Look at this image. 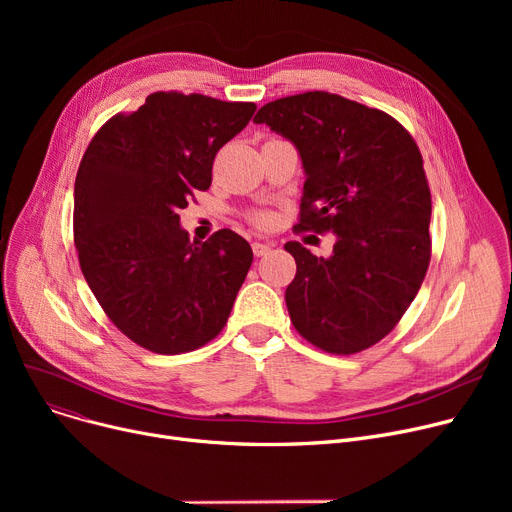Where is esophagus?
<instances>
[{
	"label": "esophagus",
	"mask_w": 512,
	"mask_h": 512,
	"mask_svg": "<svg viewBox=\"0 0 512 512\" xmlns=\"http://www.w3.org/2000/svg\"><path fill=\"white\" fill-rule=\"evenodd\" d=\"M272 247H274V242H261V240H255L253 242V253L257 255V257H263V255H267L272 251Z\"/></svg>",
	"instance_id": "obj_1"
}]
</instances>
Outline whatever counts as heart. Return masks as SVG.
<instances>
[{"label": "heart", "mask_w": 512, "mask_h": 512, "mask_svg": "<svg viewBox=\"0 0 512 512\" xmlns=\"http://www.w3.org/2000/svg\"><path fill=\"white\" fill-rule=\"evenodd\" d=\"M257 222H259V224H265V222H267V215H265V213L257 215Z\"/></svg>", "instance_id": "obj_1"}]
</instances>
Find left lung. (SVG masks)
Here are the masks:
<instances>
[{"mask_svg":"<svg viewBox=\"0 0 512 512\" xmlns=\"http://www.w3.org/2000/svg\"><path fill=\"white\" fill-rule=\"evenodd\" d=\"M253 122L299 151L297 230L336 236L330 257L284 245L297 261L286 288L292 324L328 353H359L398 324L427 272L432 195L421 153L388 114L324 91L276 99Z\"/></svg>","mask_w":512,"mask_h":512,"instance_id":"8db88e82","label":"left lung"}]
</instances>
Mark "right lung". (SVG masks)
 Returning <instances> with one entry per match:
<instances>
[{
    "label": "right lung",
    "instance_id": "add662e5",
    "mask_svg": "<svg viewBox=\"0 0 512 512\" xmlns=\"http://www.w3.org/2000/svg\"><path fill=\"white\" fill-rule=\"evenodd\" d=\"M255 103L153 93L107 120L74 182V245L95 299L132 342L159 355L195 351L226 326L253 263L224 228L191 242L178 211L211 184L213 157Z\"/></svg>",
    "mask_w": 512,
    "mask_h": 512
}]
</instances>
